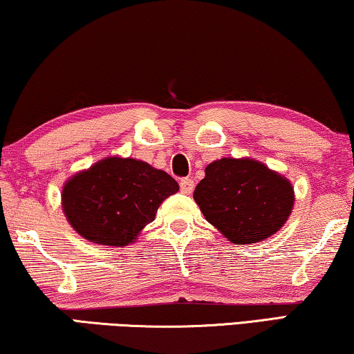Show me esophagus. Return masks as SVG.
Masks as SVG:
<instances>
[{
  "label": "esophagus",
  "instance_id": "1",
  "mask_svg": "<svg viewBox=\"0 0 354 354\" xmlns=\"http://www.w3.org/2000/svg\"><path fill=\"white\" fill-rule=\"evenodd\" d=\"M179 189H181L183 194H191L194 191V181L191 178H183L179 181Z\"/></svg>",
  "mask_w": 354,
  "mask_h": 354
}]
</instances>
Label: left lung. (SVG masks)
Masks as SVG:
<instances>
[{"label":"left lung","mask_w":354,"mask_h":354,"mask_svg":"<svg viewBox=\"0 0 354 354\" xmlns=\"http://www.w3.org/2000/svg\"><path fill=\"white\" fill-rule=\"evenodd\" d=\"M194 198L210 225L232 243H255L277 232L293 207L286 178L250 158H221L205 168Z\"/></svg>","instance_id":"8db88e82"}]
</instances>
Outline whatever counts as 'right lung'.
Masks as SVG:
<instances>
[{"label": "right lung", "mask_w": 354, "mask_h": 354, "mask_svg": "<svg viewBox=\"0 0 354 354\" xmlns=\"http://www.w3.org/2000/svg\"><path fill=\"white\" fill-rule=\"evenodd\" d=\"M178 189L170 175L146 162L111 157L68 179L62 207L80 236L123 247L153 221L160 203Z\"/></svg>", "instance_id": "add662e5"}]
</instances>
